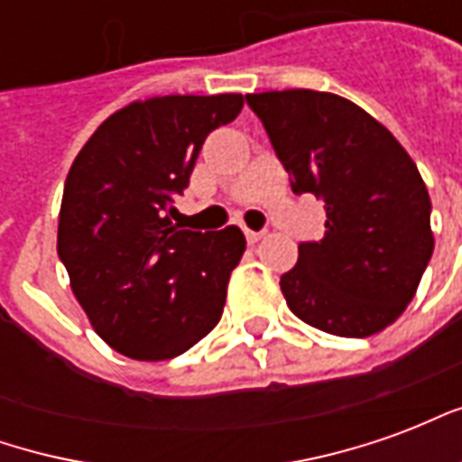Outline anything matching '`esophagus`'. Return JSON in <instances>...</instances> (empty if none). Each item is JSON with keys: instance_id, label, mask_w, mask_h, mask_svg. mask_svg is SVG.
I'll list each match as a JSON object with an SVG mask.
<instances>
[{"instance_id": "1", "label": "esophagus", "mask_w": 462, "mask_h": 462, "mask_svg": "<svg viewBox=\"0 0 462 462\" xmlns=\"http://www.w3.org/2000/svg\"><path fill=\"white\" fill-rule=\"evenodd\" d=\"M245 237H247V242H250V245H254V242H260L262 237H264V232H257V230H245Z\"/></svg>"}]
</instances>
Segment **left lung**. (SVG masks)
Wrapping results in <instances>:
<instances>
[{
    "label": "left lung",
    "instance_id": "left-lung-1",
    "mask_svg": "<svg viewBox=\"0 0 462 462\" xmlns=\"http://www.w3.org/2000/svg\"><path fill=\"white\" fill-rule=\"evenodd\" d=\"M290 172L324 200V237L300 245L280 287L314 329L361 339L403 314L433 254L430 198L416 162L371 116L310 88L245 96Z\"/></svg>",
    "mask_w": 462,
    "mask_h": 462
}]
</instances>
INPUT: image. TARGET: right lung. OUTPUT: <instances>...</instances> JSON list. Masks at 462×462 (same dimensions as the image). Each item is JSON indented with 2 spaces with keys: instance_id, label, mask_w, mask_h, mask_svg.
I'll use <instances>...</instances> for the list:
<instances>
[{
  "instance_id": "obj_1",
  "label": "right lung",
  "mask_w": 462,
  "mask_h": 462,
  "mask_svg": "<svg viewBox=\"0 0 462 462\" xmlns=\"http://www.w3.org/2000/svg\"><path fill=\"white\" fill-rule=\"evenodd\" d=\"M242 104L240 94L135 101L76 155L56 250L96 334L123 356H180L220 321L245 235L235 225L178 230L172 202L205 138Z\"/></svg>"
}]
</instances>
